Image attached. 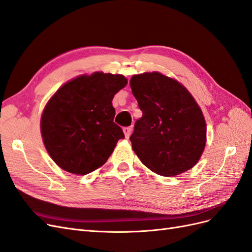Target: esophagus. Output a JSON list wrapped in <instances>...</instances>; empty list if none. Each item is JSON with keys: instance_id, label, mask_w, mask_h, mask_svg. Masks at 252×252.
Instances as JSON below:
<instances>
[{"instance_id": "1", "label": "esophagus", "mask_w": 252, "mask_h": 252, "mask_svg": "<svg viewBox=\"0 0 252 252\" xmlns=\"http://www.w3.org/2000/svg\"><path fill=\"white\" fill-rule=\"evenodd\" d=\"M131 127H124L123 128V131H124V134H125V138L128 139L129 136H130V133H131Z\"/></svg>"}]
</instances>
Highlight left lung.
<instances>
[{
  "label": "left lung",
  "instance_id": "obj_1",
  "mask_svg": "<svg viewBox=\"0 0 252 252\" xmlns=\"http://www.w3.org/2000/svg\"><path fill=\"white\" fill-rule=\"evenodd\" d=\"M129 83L143 112L130 136L135 155L163 177L191 169L207 140L204 114L194 97L179 81L158 71L134 74Z\"/></svg>",
  "mask_w": 252,
  "mask_h": 252
}]
</instances>
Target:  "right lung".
I'll return each mask as SVG.
<instances>
[{
	"mask_svg": "<svg viewBox=\"0 0 252 252\" xmlns=\"http://www.w3.org/2000/svg\"><path fill=\"white\" fill-rule=\"evenodd\" d=\"M123 74L95 71L63 84L45 105L40 127L44 146L60 168L85 175L102 167L120 139L112 98L127 85Z\"/></svg>",
	"mask_w": 252,
	"mask_h": 252,
	"instance_id": "obj_1",
	"label": "right lung"
}]
</instances>
